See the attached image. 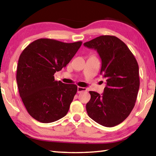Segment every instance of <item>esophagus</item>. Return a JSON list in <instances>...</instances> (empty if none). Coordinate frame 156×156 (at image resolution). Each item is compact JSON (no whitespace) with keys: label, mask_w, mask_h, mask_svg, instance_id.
<instances>
[{"label":"esophagus","mask_w":156,"mask_h":156,"mask_svg":"<svg viewBox=\"0 0 156 156\" xmlns=\"http://www.w3.org/2000/svg\"><path fill=\"white\" fill-rule=\"evenodd\" d=\"M87 91V89L84 88V87H78L77 88V92L78 94L81 93V92L83 91Z\"/></svg>","instance_id":"34e87169"}]
</instances>
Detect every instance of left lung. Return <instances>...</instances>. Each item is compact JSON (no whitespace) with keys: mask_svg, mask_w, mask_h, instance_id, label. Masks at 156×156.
Here are the masks:
<instances>
[{"mask_svg":"<svg viewBox=\"0 0 156 156\" xmlns=\"http://www.w3.org/2000/svg\"><path fill=\"white\" fill-rule=\"evenodd\" d=\"M84 45L97 50L102 60L100 74L107 81L102 96L89 91L87 112L102 126L119 125L135 106L140 87L138 62L126 44L114 36H100Z\"/></svg>","mask_w":156,"mask_h":156,"instance_id":"left-lung-1","label":"left lung"}]
</instances>
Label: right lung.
<instances>
[{"mask_svg":"<svg viewBox=\"0 0 156 156\" xmlns=\"http://www.w3.org/2000/svg\"><path fill=\"white\" fill-rule=\"evenodd\" d=\"M82 43L40 38L21 53L16 72L18 91L29 114L35 120L49 123L67 113L78 87L55 80L54 75L66 67Z\"/></svg>","mask_w":156,"mask_h":156,"instance_id":"add662e5","label":"right lung"}]
</instances>
